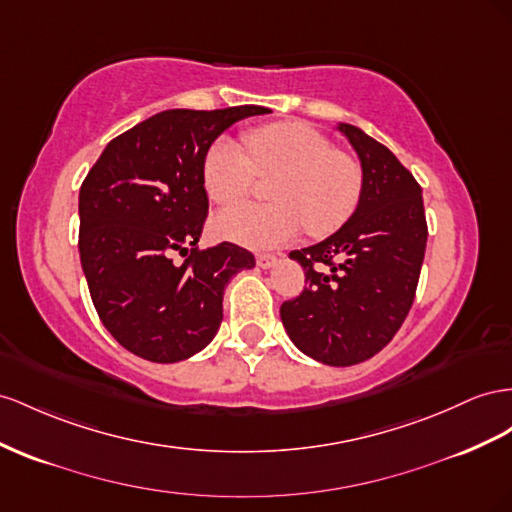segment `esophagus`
Here are the masks:
<instances>
[{"label":"esophagus","mask_w":512,"mask_h":512,"mask_svg":"<svg viewBox=\"0 0 512 512\" xmlns=\"http://www.w3.org/2000/svg\"><path fill=\"white\" fill-rule=\"evenodd\" d=\"M275 262H278V258H275L273 254H258L256 256V265L260 269H271V267H275Z\"/></svg>","instance_id":"obj_1"}]
</instances>
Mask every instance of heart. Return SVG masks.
Segmentation results:
<instances>
[{
  "label": "heart",
  "mask_w": 512,
  "mask_h": 512,
  "mask_svg": "<svg viewBox=\"0 0 512 512\" xmlns=\"http://www.w3.org/2000/svg\"><path fill=\"white\" fill-rule=\"evenodd\" d=\"M247 153L230 137H219L202 161V185L215 204H234L252 189L254 172L275 176L271 206L241 204L219 213V237L252 250L295 239L301 226L314 237L349 222L364 191V172L351 155L338 153L323 133L306 122L284 120L245 135Z\"/></svg>",
  "instance_id": "heart-1"
}]
</instances>
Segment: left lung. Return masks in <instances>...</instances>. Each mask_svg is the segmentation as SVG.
I'll return each mask as SVG.
<instances>
[{"label": "left lung", "mask_w": 512, "mask_h": 512, "mask_svg": "<svg viewBox=\"0 0 512 512\" xmlns=\"http://www.w3.org/2000/svg\"><path fill=\"white\" fill-rule=\"evenodd\" d=\"M336 129L362 165V200L331 237L290 252L308 286L282 303L280 316L301 353L327 366H353L377 355L403 325L428 230L422 189L392 150L353 124Z\"/></svg>", "instance_id": "1"}]
</instances>
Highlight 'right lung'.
I'll list each match as a JSON object with an SVG mask.
<instances>
[{"instance_id": "right-lung-1", "label": "right lung", "mask_w": 512, "mask_h": 512, "mask_svg": "<svg viewBox=\"0 0 512 512\" xmlns=\"http://www.w3.org/2000/svg\"><path fill=\"white\" fill-rule=\"evenodd\" d=\"M269 114L239 105L168 109L109 142L79 189V256L103 325L124 349L174 364L209 344L224 288L254 254L234 243L198 250L209 198L206 150L234 122ZM192 252H188V247ZM174 251L188 254L183 266Z\"/></svg>"}]
</instances>
